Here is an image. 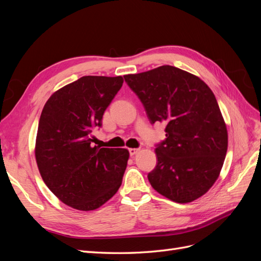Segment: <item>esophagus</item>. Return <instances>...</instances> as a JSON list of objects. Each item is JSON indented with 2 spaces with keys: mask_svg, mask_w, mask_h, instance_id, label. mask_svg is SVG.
<instances>
[{
  "mask_svg": "<svg viewBox=\"0 0 261 261\" xmlns=\"http://www.w3.org/2000/svg\"><path fill=\"white\" fill-rule=\"evenodd\" d=\"M138 150H139V149H137V148H129L128 151H129V154H130V155H135V154L138 152Z\"/></svg>",
  "mask_w": 261,
  "mask_h": 261,
  "instance_id": "esophagus-1",
  "label": "esophagus"
}]
</instances>
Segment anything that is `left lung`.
I'll return each mask as SVG.
<instances>
[{"label": "left lung", "instance_id": "1", "mask_svg": "<svg viewBox=\"0 0 261 261\" xmlns=\"http://www.w3.org/2000/svg\"><path fill=\"white\" fill-rule=\"evenodd\" d=\"M124 78L150 123H167L150 184L174 202L199 198L219 177L227 150L226 125L215 94L199 77L170 65Z\"/></svg>", "mask_w": 261, "mask_h": 261}]
</instances>
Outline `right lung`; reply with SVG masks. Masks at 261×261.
Listing matches in <instances>:
<instances>
[{"instance_id": "obj_1", "label": "right lung", "mask_w": 261, "mask_h": 261, "mask_svg": "<svg viewBox=\"0 0 261 261\" xmlns=\"http://www.w3.org/2000/svg\"><path fill=\"white\" fill-rule=\"evenodd\" d=\"M123 77L84 76L55 91L39 121L35 155L50 191L67 206L98 209L122 184L129 152L93 146V128L123 85Z\"/></svg>"}]
</instances>
